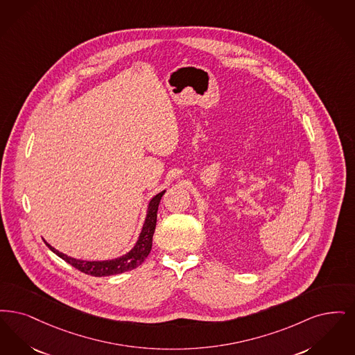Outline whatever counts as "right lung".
<instances>
[{
    "label": "right lung",
    "mask_w": 355,
    "mask_h": 355,
    "mask_svg": "<svg viewBox=\"0 0 355 355\" xmlns=\"http://www.w3.org/2000/svg\"><path fill=\"white\" fill-rule=\"evenodd\" d=\"M164 192L166 191H162L160 193H157L156 196L151 199L150 204H148L147 216H146L144 224H143V230L139 234L138 241H137L135 247L132 248L127 254H124L119 259L107 260V261H83V260L71 259V257L63 254L51 245H49L46 241H45V244L51 252H54L58 257H61L62 260L70 263L78 270H80L86 275L94 276V277H106V276L119 275V273H123V272L132 270V269L138 268L139 265H141L146 260V257L151 252L153 236H154L155 227H156L157 207H159V202L162 200V196L164 195Z\"/></svg>",
    "instance_id": "obj_1"
}]
</instances>
